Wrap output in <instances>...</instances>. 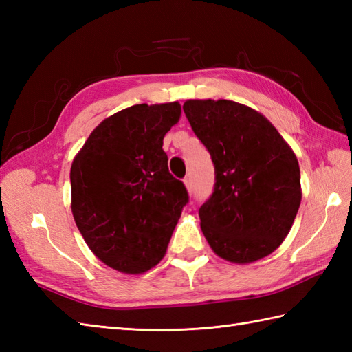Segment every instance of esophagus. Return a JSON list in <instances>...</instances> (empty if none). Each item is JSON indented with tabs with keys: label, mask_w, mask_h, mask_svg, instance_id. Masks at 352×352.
I'll return each mask as SVG.
<instances>
[{
	"label": "esophagus",
	"mask_w": 352,
	"mask_h": 352,
	"mask_svg": "<svg viewBox=\"0 0 352 352\" xmlns=\"http://www.w3.org/2000/svg\"><path fill=\"white\" fill-rule=\"evenodd\" d=\"M183 183L186 186V189L189 190V193H192V180H190V177H186L184 180H183Z\"/></svg>",
	"instance_id": "34e87169"
}]
</instances>
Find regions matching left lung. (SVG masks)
Instances as JSON below:
<instances>
[{"label": "left lung", "instance_id": "8db88e82", "mask_svg": "<svg viewBox=\"0 0 352 352\" xmlns=\"http://www.w3.org/2000/svg\"><path fill=\"white\" fill-rule=\"evenodd\" d=\"M183 110L208 149L216 183L199 208L201 230L214 254L252 263L274 252L301 204L295 153L267 119L228 100H188Z\"/></svg>", "mask_w": 352, "mask_h": 352}]
</instances>
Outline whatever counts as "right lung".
<instances>
[{"label":"right lung","mask_w":352,"mask_h":352,"mask_svg":"<svg viewBox=\"0 0 352 352\" xmlns=\"http://www.w3.org/2000/svg\"><path fill=\"white\" fill-rule=\"evenodd\" d=\"M180 116L178 101L136 104L104 119L74 157V219L95 256L122 274L159 263L189 201L163 151Z\"/></svg>","instance_id":"obj_1"}]
</instances>
